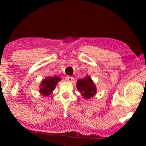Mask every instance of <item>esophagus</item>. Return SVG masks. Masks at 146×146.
<instances>
[{
  "mask_svg": "<svg viewBox=\"0 0 146 146\" xmlns=\"http://www.w3.org/2000/svg\"><path fill=\"white\" fill-rule=\"evenodd\" d=\"M66 80H67L68 82H72L73 80V77L71 76H68L67 77H66Z\"/></svg>",
  "mask_w": 146,
  "mask_h": 146,
  "instance_id": "obj_1",
  "label": "esophagus"
}]
</instances>
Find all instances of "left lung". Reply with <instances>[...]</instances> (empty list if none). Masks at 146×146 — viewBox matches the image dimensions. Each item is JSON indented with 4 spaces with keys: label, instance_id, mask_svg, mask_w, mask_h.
<instances>
[{
    "label": "left lung",
    "instance_id": "1",
    "mask_svg": "<svg viewBox=\"0 0 146 146\" xmlns=\"http://www.w3.org/2000/svg\"><path fill=\"white\" fill-rule=\"evenodd\" d=\"M76 88L84 98H90L96 93V88L90 77H85L78 79L76 83Z\"/></svg>",
    "mask_w": 146,
    "mask_h": 146
}]
</instances>
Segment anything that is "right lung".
<instances>
[{
	"instance_id": "obj_1",
	"label": "right lung",
	"mask_w": 146,
	"mask_h": 146,
	"mask_svg": "<svg viewBox=\"0 0 146 146\" xmlns=\"http://www.w3.org/2000/svg\"><path fill=\"white\" fill-rule=\"evenodd\" d=\"M59 80H60V78L56 76L46 78L41 82L40 93L44 97H48L55 90Z\"/></svg>"
}]
</instances>
